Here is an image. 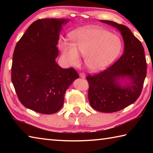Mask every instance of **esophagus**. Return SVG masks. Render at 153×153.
<instances>
[{
  "label": "esophagus",
  "instance_id": "1",
  "mask_svg": "<svg viewBox=\"0 0 153 153\" xmlns=\"http://www.w3.org/2000/svg\"><path fill=\"white\" fill-rule=\"evenodd\" d=\"M79 77H82V78H85L86 77V76H85V74L83 73V72H81V73L79 74Z\"/></svg>",
  "mask_w": 153,
  "mask_h": 153
}]
</instances>
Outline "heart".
<instances>
[{
  "instance_id": "heart-1",
  "label": "heart",
  "mask_w": 153,
  "mask_h": 153,
  "mask_svg": "<svg viewBox=\"0 0 153 153\" xmlns=\"http://www.w3.org/2000/svg\"><path fill=\"white\" fill-rule=\"evenodd\" d=\"M72 43L62 42L60 48L68 63L76 65L79 56H84L86 66L98 71L111 64L118 56L121 48L119 36L101 28L92 26L82 27L69 35Z\"/></svg>"
}]
</instances>
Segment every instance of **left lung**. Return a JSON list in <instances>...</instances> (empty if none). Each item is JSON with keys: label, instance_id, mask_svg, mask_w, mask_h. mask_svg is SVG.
Masks as SVG:
<instances>
[{"label": "left lung", "instance_id": "obj_1", "mask_svg": "<svg viewBox=\"0 0 153 153\" xmlns=\"http://www.w3.org/2000/svg\"><path fill=\"white\" fill-rule=\"evenodd\" d=\"M120 31L124 41V53L105 71L89 75L88 100L91 107L103 113L125 108L138 99L146 76L144 48L138 38L126 25L111 21L100 20ZM128 79L126 83L125 79ZM124 84H122V82Z\"/></svg>", "mask_w": 153, "mask_h": 153}]
</instances>
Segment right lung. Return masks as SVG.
<instances>
[{"mask_svg": "<svg viewBox=\"0 0 153 153\" xmlns=\"http://www.w3.org/2000/svg\"><path fill=\"white\" fill-rule=\"evenodd\" d=\"M67 19L35 21L15 46L11 81L21 103L42 114H53L63 105L66 90L79 76L71 67L56 63L62 25Z\"/></svg>", "mask_w": 153, "mask_h": 153, "instance_id": "add662e5", "label": "right lung"}]
</instances>
